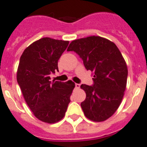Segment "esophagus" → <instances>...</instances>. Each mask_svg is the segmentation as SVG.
<instances>
[{
	"instance_id": "34e87169",
	"label": "esophagus",
	"mask_w": 147,
	"mask_h": 147,
	"mask_svg": "<svg viewBox=\"0 0 147 147\" xmlns=\"http://www.w3.org/2000/svg\"><path fill=\"white\" fill-rule=\"evenodd\" d=\"M80 87H81V84H76V89H79Z\"/></svg>"
}]
</instances>
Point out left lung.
<instances>
[{
    "label": "left lung",
    "mask_w": 147,
    "mask_h": 147,
    "mask_svg": "<svg viewBox=\"0 0 147 147\" xmlns=\"http://www.w3.org/2000/svg\"><path fill=\"white\" fill-rule=\"evenodd\" d=\"M82 59L85 68L93 72V84H81L86 98L81 103L86 117L102 122L119 108L124 96L128 69L117 45L105 38L88 36L73 40L67 49Z\"/></svg>",
    "instance_id": "1"
}]
</instances>
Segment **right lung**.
I'll return each mask as SVG.
<instances>
[{
  "label": "right lung",
  "mask_w": 147,
  "mask_h": 147,
  "mask_svg": "<svg viewBox=\"0 0 147 147\" xmlns=\"http://www.w3.org/2000/svg\"><path fill=\"white\" fill-rule=\"evenodd\" d=\"M69 42L42 38L30 45L20 57L17 81L24 100L36 117L47 123L63 118L76 86L71 81H50L51 74L58 71V60Z\"/></svg>",
  "instance_id": "1"
}]
</instances>
